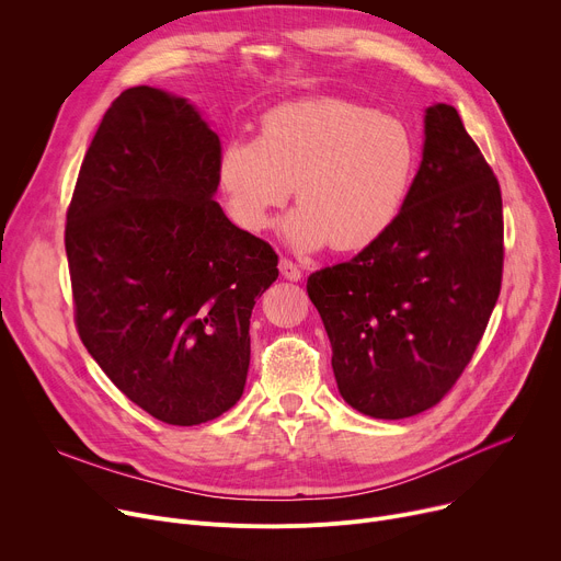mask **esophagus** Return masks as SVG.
Masks as SVG:
<instances>
[{
  "label": "esophagus",
  "mask_w": 561,
  "mask_h": 561,
  "mask_svg": "<svg viewBox=\"0 0 561 561\" xmlns=\"http://www.w3.org/2000/svg\"><path fill=\"white\" fill-rule=\"evenodd\" d=\"M279 273H282V277L284 279H290V282H297V279H302V268L295 264V261H290V259H279Z\"/></svg>",
  "instance_id": "obj_1"
}]
</instances>
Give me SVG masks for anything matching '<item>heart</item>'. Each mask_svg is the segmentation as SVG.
<instances>
[{"instance_id": "heart-1", "label": "heart", "mask_w": 561, "mask_h": 561, "mask_svg": "<svg viewBox=\"0 0 561 561\" xmlns=\"http://www.w3.org/2000/svg\"><path fill=\"white\" fill-rule=\"evenodd\" d=\"M410 126L367 105L318 96L271 107L256 139H230L216 178L230 218L248 232L268 228L293 194L282 232L295 250H363L399 220L417 173Z\"/></svg>"}]
</instances>
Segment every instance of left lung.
I'll return each instance as SVG.
<instances>
[{"label":"left lung","mask_w":561,"mask_h":561,"mask_svg":"<svg viewBox=\"0 0 561 561\" xmlns=\"http://www.w3.org/2000/svg\"><path fill=\"white\" fill-rule=\"evenodd\" d=\"M501 277L499 180L458 110L435 103L394 228L307 282L343 399L377 420L413 417L439 403L482 339Z\"/></svg>","instance_id":"left-lung-1"}]
</instances>
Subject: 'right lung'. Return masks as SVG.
<instances>
[{
	"mask_svg": "<svg viewBox=\"0 0 561 561\" xmlns=\"http://www.w3.org/2000/svg\"><path fill=\"white\" fill-rule=\"evenodd\" d=\"M218 156L190 101L130 88L103 115L67 209L81 341L133 403L173 426L241 399L252 307L279 275L275 250L214 201Z\"/></svg>",
	"mask_w": 561,
	"mask_h": 561,
	"instance_id": "add662e5",
	"label": "right lung"
}]
</instances>
